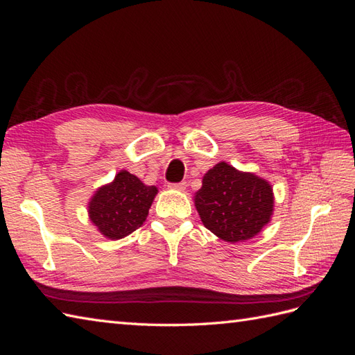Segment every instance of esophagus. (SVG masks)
I'll use <instances>...</instances> for the list:
<instances>
[{
  "label": "esophagus",
  "instance_id": "34e87169",
  "mask_svg": "<svg viewBox=\"0 0 355 355\" xmlns=\"http://www.w3.org/2000/svg\"><path fill=\"white\" fill-rule=\"evenodd\" d=\"M168 188L175 189V191H185L187 189V182H180V184H170Z\"/></svg>",
  "mask_w": 355,
  "mask_h": 355
}]
</instances>
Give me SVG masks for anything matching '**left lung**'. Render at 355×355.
Returning a JSON list of instances; mask_svg holds the SVG:
<instances>
[{"mask_svg": "<svg viewBox=\"0 0 355 355\" xmlns=\"http://www.w3.org/2000/svg\"><path fill=\"white\" fill-rule=\"evenodd\" d=\"M194 204L209 231L223 241L240 243L253 239L270 223L274 192L266 179L220 161L202 176Z\"/></svg>", "mask_w": 355, "mask_h": 355, "instance_id": "left-lung-1", "label": "left lung"}]
</instances>
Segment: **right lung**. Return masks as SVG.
Returning a JSON list of instances; mask_svg holds the SVG:
<instances>
[{"mask_svg": "<svg viewBox=\"0 0 355 355\" xmlns=\"http://www.w3.org/2000/svg\"><path fill=\"white\" fill-rule=\"evenodd\" d=\"M157 194V187L145 185L130 171L120 170L112 182L92 196L89 219L105 239L121 240L142 227Z\"/></svg>", "mask_w": 355, "mask_h": 355, "instance_id": "1", "label": "right lung"}]
</instances>
